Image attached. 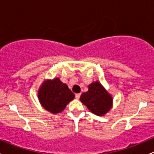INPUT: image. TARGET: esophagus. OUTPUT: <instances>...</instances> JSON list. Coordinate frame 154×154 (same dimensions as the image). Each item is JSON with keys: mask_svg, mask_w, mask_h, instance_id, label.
<instances>
[{"mask_svg": "<svg viewBox=\"0 0 154 154\" xmlns=\"http://www.w3.org/2000/svg\"><path fill=\"white\" fill-rule=\"evenodd\" d=\"M80 95H81V94H80V93H77V94H75V97L77 99H79L80 97Z\"/></svg>", "mask_w": 154, "mask_h": 154, "instance_id": "obj_1", "label": "esophagus"}]
</instances>
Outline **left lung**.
Returning <instances> with one entry per match:
<instances>
[{"instance_id": "obj_1", "label": "left lung", "mask_w": 154, "mask_h": 154, "mask_svg": "<svg viewBox=\"0 0 154 154\" xmlns=\"http://www.w3.org/2000/svg\"><path fill=\"white\" fill-rule=\"evenodd\" d=\"M80 100L90 112L97 116H105L113 103L111 94L98 81L88 85V90L81 94Z\"/></svg>"}]
</instances>
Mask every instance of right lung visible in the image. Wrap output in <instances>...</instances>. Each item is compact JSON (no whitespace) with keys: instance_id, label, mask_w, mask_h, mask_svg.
Returning a JSON list of instances; mask_svg holds the SVG:
<instances>
[{"instance_id":"add662e5","label":"right lung","mask_w":154,"mask_h":154,"mask_svg":"<svg viewBox=\"0 0 154 154\" xmlns=\"http://www.w3.org/2000/svg\"><path fill=\"white\" fill-rule=\"evenodd\" d=\"M38 98L42 106L52 114H57L66 109L74 98V94L59 77L46 80L38 90Z\"/></svg>"}]
</instances>
